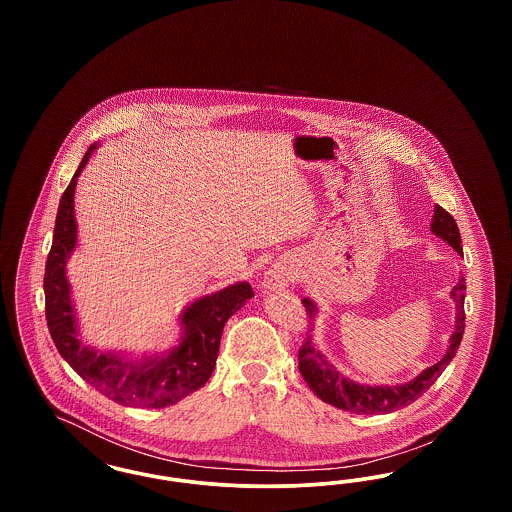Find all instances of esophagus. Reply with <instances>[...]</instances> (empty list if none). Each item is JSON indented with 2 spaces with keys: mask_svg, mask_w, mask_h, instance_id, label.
I'll return each mask as SVG.
<instances>
[{
  "mask_svg": "<svg viewBox=\"0 0 512 512\" xmlns=\"http://www.w3.org/2000/svg\"><path fill=\"white\" fill-rule=\"evenodd\" d=\"M292 278L293 274L290 268L282 263H276L268 268L263 286H265V290H280V288H286L292 282Z\"/></svg>",
  "mask_w": 512,
  "mask_h": 512,
  "instance_id": "34e87169",
  "label": "esophagus"
}]
</instances>
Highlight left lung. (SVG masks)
Returning a JSON list of instances; mask_svg holds the SVG:
<instances>
[{"mask_svg":"<svg viewBox=\"0 0 512 512\" xmlns=\"http://www.w3.org/2000/svg\"><path fill=\"white\" fill-rule=\"evenodd\" d=\"M432 232L451 245L457 253L463 255V245H461V232L455 219L443 209L436 205L434 209V219H432ZM464 292H466V282L461 278V282L453 288L451 297L457 303V320H455V332L451 336L449 349L445 357L439 361L438 365L430 366L422 370L413 382L403 384V386H361L345 376L330 365L313 345L311 338L307 336L301 349H299V372L309 384V388L317 393L318 397L324 403H330L338 407L341 411L357 414H386L393 413L397 409H403L416 401L424 391L428 390L439 376L445 370V366L451 363L455 357L464 334ZM305 307V313L309 318L315 317L317 307L313 305L311 299L301 301Z\"/></svg>","mask_w":512,"mask_h":512,"instance_id":"obj_1","label":"left lung"}]
</instances>
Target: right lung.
Wrapping results in <instances>:
<instances>
[{"label": "right lung", "mask_w": 512, "mask_h": 512, "mask_svg": "<svg viewBox=\"0 0 512 512\" xmlns=\"http://www.w3.org/2000/svg\"><path fill=\"white\" fill-rule=\"evenodd\" d=\"M94 149H98V144L90 146L82 157L71 184L61 195L55 217L53 242L44 274L49 334L57 351L73 366L74 372L111 401L124 407L163 409L199 390L211 378L217 365L222 328L226 320L251 299L253 290L247 282H240L197 299L184 311V336L167 357L134 365L122 361L117 355L96 353L94 349L82 347L76 338L65 265L76 245L74 186Z\"/></svg>", "instance_id": "1"}]
</instances>
